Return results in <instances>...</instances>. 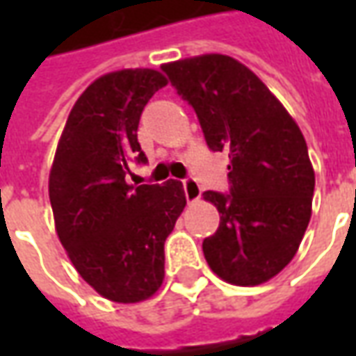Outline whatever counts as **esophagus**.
<instances>
[{
	"label": "esophagus",
	"instance_id": "obj_1",
	"mask_svg": "<svg viewBox=\"0 0 356 356\" xmlns=\"http://www.w3.org/2000/svg\"><path fill=\"white\" fill-rule=\"evenodd\" d=\"M183 191H185V198L188 204L200 200L202 188H200V185L194 181V179H185V181H183Z\"/></svg>",
	"mask_w": 356,
	"mask_h": 356
}]
</instances>
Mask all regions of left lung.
I'll return each mask as SVG.
<instances>
[{
    "label": "left lung",
    "instance_id": "left-lung-1",
    "mask_svg": "<svg viewBox=\"0 0 356 356\" xmlns=\"http://www.w3.org/2000/svg\"><path fill=\"white\" fill-rule=\"evenodd\" d=\"M162 70L194 108L208 147L231 158V194H202L219 211V229L202 244L204 257L225 282H267L298 254L311 219L314 170L305 137L236 58L208 53Z\"/></svg>",
    "mask_w": 356,
    "mask_h": 356
}]
</instances>
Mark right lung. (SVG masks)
I'll return each mask as SVG.
<instances>
[{
  "mask_svg": "<svg viewBox=\"0 0 356 356\" xmlns=\"http://www.w3.org/2000/svg\"><path fill=\"white\" fill-rule=\"evenodd\" d=\"M168 86L152 68L97 78L70 110L49 171L58 240L102 298L139 303L163 282V242L186 206L183 183L127 185V163L147 162L140 112Z\"/></svg>",
  "mask_w": 356,
  "mask_h": 356,
  "instance_id": "right-lung-1",
  "label": "right lung"
}]
</instances>
